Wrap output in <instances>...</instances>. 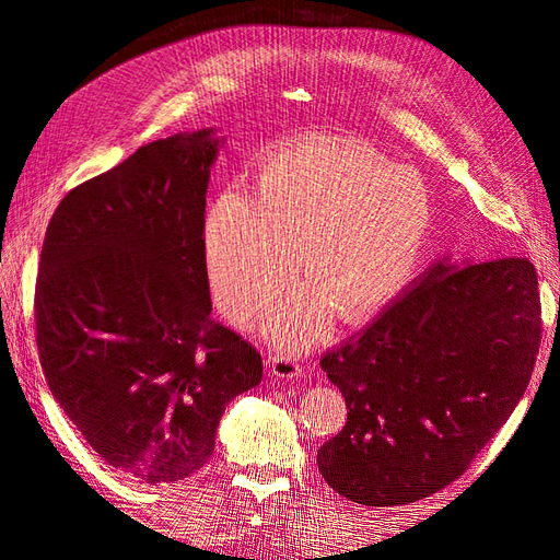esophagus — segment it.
I'll return each mask as SVG.
<instances>
[{"instance_id":"esophagus-1","label":"esophagus","mask_w":560,"mask_h":560,"mask_svg":"<svg viewBox=\"0 0 560 560\" xmlns=\"http://www.w3.org/2000/svg\"><path fill=\"white\" fill-rule=\"evenodd\" d=\"M268 371L278 378H303L306 369L299 364L292 352H276L268 358Z\"/></svg>"}]
</instances>
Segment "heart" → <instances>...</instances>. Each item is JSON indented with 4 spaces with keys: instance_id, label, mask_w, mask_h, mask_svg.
<instances>
[{
    "instance_id": "1",
    "label": "heart",
    "mask_w": 560,
    "mask_h": 560,
    "mask_svg": "<svg viewBox=\"0 0 560 560\" xmlns=\"http://www.w3.org/2000/svg\"><path fill=\"white\" fill-rule=\"evenodd\" d=\"M259 189L231 184L206 219L208 273L233 319L266 311L303 266L313 278L270 317L282 346L325 334L338 308L362 319L399 296L425 257V182L364 142H303L270 154Z\"/></svg>"
}]
</instances>
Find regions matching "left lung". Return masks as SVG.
Wrapping results in <instances>:
<instances>
[{
	"label": "left lung",
	"instance_id": "8db88e82",
	"mask_svg": "<svg viewBox=\"0 0 560 560\" xmlns=\"http://www.w3.org/2000/svg\"><path fill=\"white\" fill-rule=\"evenodd\" d=\"M541 341L537 270L500 257L434 264L366 329L319 360L348 406L317 451L358 504L428 498L463 477L516 409Z\"/></svg>",
	"mask_w": 560,
	"mask_h": 560
}]
</instances>
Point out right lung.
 <instances>
[{
    "instance_id": "1",
    "label": "right lung",
    "mask_w": 560,
    "mask_h": 560,
    "mask_svg": "<svg viewBox=\"0 0 560 560\" xmlns=\"http://www.w3.org/2000/svg\"><path fill=\"white\" fill-rule=\"evenodd\" d=\"M210 130L140 147L67 194L35 287L46 383L91 448L149 486L210 460L261 354L217 322L206 266Z\"/></svg>"
}]
</instances>
